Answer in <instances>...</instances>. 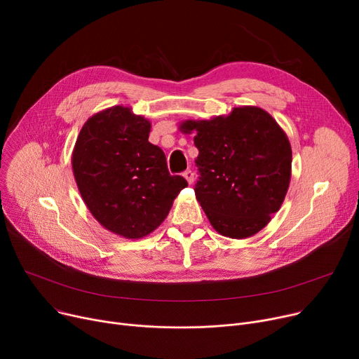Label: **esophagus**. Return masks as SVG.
<instances>
[{
  "instance_id": "esophagus-1",
  "label": "esophagus",
  "mask_w": 359,
  "mask_h": 359,
  "mask_svg": "<svg viewBox=\"0 0 359 359\" xmlns=\"http://www.w3.org/2000/svg\"><path fill=\"white\" fill-rule=\"evenodd\" d=\"M183 177L187 180V183H189V184H192L194 180H195V175H194L192 170H186V172H183Z\"/></svg>"
}]
</instances>
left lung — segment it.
Wrapping results in <instances>:
<instances>
[{"label":"left lung","mask_w":359,"mask_h":359,"mask_svg":"<svg viewBox=\"0 0 359 359\" xmlns=\"http://www.w3.org/2000/svg\"><path fill=\"white\" fill-rule=\"evenodd\" d=\"M180 129L195 132V195L212 227L231 238L260 231L290 186L292 151L285 132L255 106L211 121H186Z\"/></svg>","instance_id":"left-lung-1"}]
</instances>
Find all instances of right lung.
Returning <instances> with one entry per match:
<instances>
[{"mask_svg":"<svg viewBox=\"0 0 359 359\" xmlns=\"http://www.w3.org/2000/svg\"><path fill=\"white\" fill-rule=\"evenodd\" d=\"M151 123L129 107L91 116L72 153V172L87 208L126 238L154 231L187 182L170 175L163 149L148 141Z\"/></svg>","mask_w":359,"mask_h":359,"instance_id":"1","label":"right lung"}]
</instances>
